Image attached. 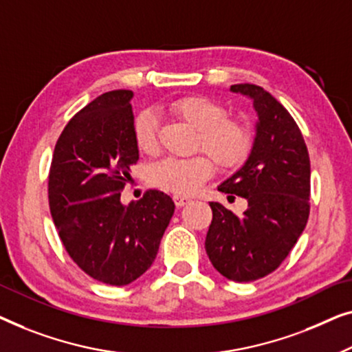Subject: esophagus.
Here are the masks:
<instances>
[{"instance_id":"esophagus-1","label":"esophagus","mask_w":352,"mask_h":352,"mask_svg":"<svg viewBox=\"0 0 352 352\" xmlns=\"http://www.w3.org/2000/svg\"><path fill=\"white\" fill-rule=\"evenodd\" d=\"M174 202H175V206L177 207H185L186 204H190L191 202V199L190 197H186V196H174Z\"/></svg>"}]
</instances>
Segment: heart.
I'll return each instance as SVG.
<instances>
[{"label":"heart","instance_id":"1","mask_svg":"<svg viewBox=\"0 0 352 352\" xmlns=\"http://www.w3.org/2000/svg\"><path fill=\"white\" fill-rule=\"evenodd\" d=\"M169 111L196 129L195 148L214 160L219 169H236L249 156L252 148L250 132L239 121L226 118L225 108L212 98L202 96L175 98L169 103ZM157 132L160 122L153 111L143 110L133 118L132 135L138 151L155 155L160 148ZM208 158L196 155L185 160L156 162L148 169V183L157 190L177 196L192 195L214 172V164Z\"/></svg>","mask_w":352,"mask_h":352}]
</instances>
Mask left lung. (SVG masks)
<instances>
[{"label": "left lung", "mask_w": 352, "mask_h": 352, "mask_svg": "<svg viewBox=\"0 0 352 352\" xmlns=\"http://www.w3.org/2000/svg\"><path fill=\"white\" fill-rule=\"evenodd\" d=\"M258 116L250 155L219 191L247 201L242 215L210 202L206 252L226 279L250 282L268 276L285 260L309 217L311 164L306 143L290 113L263 87L234 84Z\"/></svg>", "instance_id": "1"}]
</instances>
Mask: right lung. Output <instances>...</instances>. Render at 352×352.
I'll use <instances>...</instances> for the list:
<instances>
[{
	"instance_id": "obj_1",
	"label": "right lung",
	"mask_w": 352,
	"mask_h": 352,
	"mask_svg": "<svg viewBox=\"0 0 352 352\" xmlns=\"http://www.w3.org/2000/svg\"><path fill=\"white\" fill-rule=\"evenodd\" d=\"M132 91L102 94L68 121L49 170V207L63 247L84 273L127 285L155 261L175 204L150 190L124 206L121 191L138 161Z\"/></svg>"
}]
</instances>
